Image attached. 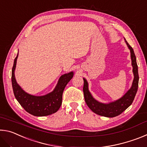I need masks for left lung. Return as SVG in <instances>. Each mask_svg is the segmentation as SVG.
Wrapping results in <instances>:
<instances>
[{
	"mask_svg": "<svg viewBox=\"0 0 147 147\" xmlns=\"http://www.w3.org/2000/svg\"><path fill=\"white\" fill-rule=\"evenodd\" d=\"M124 40H125L126 43L130 51L131 65L133 67L132 71L134 78L131 88L121 98L109 103H102L96 100L95 98H93L90 91H89L88 81L86 80V78H83L84 82L83 91L86 102L92 111L99 115L106 117H114L120 115L133 102L137 91H138L139 74L136 57L135 54H134L133 49L126 41L125 38H124Z\"/></svg>",
	"mask_w": 147,
	"mask_h": 147,
	"instance_id": "obj_1",
	"label": "left lung"
}]
</instances>
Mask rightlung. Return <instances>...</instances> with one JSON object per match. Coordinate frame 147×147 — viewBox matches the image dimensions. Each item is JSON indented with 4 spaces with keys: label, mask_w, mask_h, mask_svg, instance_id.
<instances>
[{
    "label": "right lung",
    "mask_w": 147,
    "mask_h": 147,
    "mask_svg": "<svg viewBox=\"0 0 147 147\" xmlns=\"http://www.w3.org/2000/svg\"><path fill=\"white\" fill-rule=\"evenodd\" d=\"M18 54L14 59L11 71V83L14 95L17 100L27 112L34 116L43 117L56 113L62 103V94L65 88L73 77V71L61 75L54 90L42 96H35L27 93L17 84L15 77Z\"/></svg>",
    "instance_id": "obj_1"
}]
</instances>
